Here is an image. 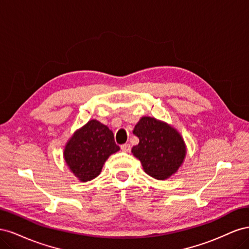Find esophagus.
Listing matches in <instances>:
<instances>
[{"label": "esophagus", "mask_w": 249, "mask_h": 249, "mask_svg": "<svg viewBox=\"0 0 249 249\" xmlns=\"http://www.w3.org/2000/svg\"><path fill=\"white\" fill-rule=\"evenodd\" d=\"M120 148H122L123 152H124V153H130L131 145L129 144V143H125V144H123L122 146H120Z\"/></svg>", "instance_id": "esophagus-1"}]
</instances>
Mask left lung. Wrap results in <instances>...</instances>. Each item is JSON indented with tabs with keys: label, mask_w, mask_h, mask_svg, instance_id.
Instances as JSON below:
<instances>
[{
	"label": "left lung",
	"mask_w": 249,
	"mask_h": 249,
	"mask_svg": "<svg viewBox=\"0 0 249 249\" xmlns=\"http://www.w3.org/2000/svg\"><path fill=\"white\" fill-rule=\"evenodd\" d=\"M133 134L139 143L133 146L132 154L148 176L162 180L176 175L187 155L185 141L177 129L155 117L143 116Z\"/></svg>",
	"instance_id": "1"
}]
</instances>
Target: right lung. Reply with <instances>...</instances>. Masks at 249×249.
<instances>
[{
  "instance_id": "add662e5",
  "label": "right lung",
  "mask_w": 249,
  "mask_h": 249,
  "mask_svg": "<svg viewBox=\"0 0 249 249\" xmlns=\"http://www.w3.org/2000/svg\"><path fill=\"white\" fill-rule=\"evenodd\" d=\"M119 149L109 127L91 119L67 140L63 158L72 175L86 183L100 175L105 162Z\"/></svg>"
}]
</instances>
